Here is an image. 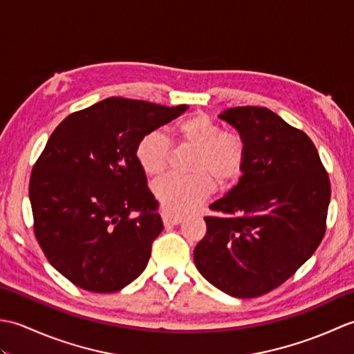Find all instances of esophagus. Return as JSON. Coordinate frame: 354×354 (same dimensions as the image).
I'll return each mask as SVG.
<instances>
[{"label":"esophagus","instance_id":"34e87169","mask_svg":"<svg viewBox=\"0 0 354 354\" xmlns=\"http://www.w3.org/2000/svg\"><path fill=\"white\" fill-rule=\"evenodd\" d=\"M161 217H162L164 225H167V227H170V225H179V223L184 221L183 216L175 214V213H170V212H167V209H162Z\"/></svg>","mask_w":354,"mask_h":354}]
</instances>
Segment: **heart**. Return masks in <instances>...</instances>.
Here are the masks:
<instances>
[{"label": "heart", "instance_id": "b5f03b06", "mask_svg": "<svg viewBox=\"0 0 354 354\" xmlns=\"http://www.w3.org/2000/svg\"><path fill=\"white\" fill-rule=\"evenodd\" d=\"M183 142L198 147L193 155L192 176L169 175L153 187L155 196L170 213L184 214L196 209L214 192V181L221 187L234 184L246 162V145L239 133L227 132L205 114H194L178 126ZM140 167L150 176L165 171L171 156V142L160 129L149 131L135 149Z\"/></svg>", "mask_w": 354, "mask_h": 354}]
</instances>
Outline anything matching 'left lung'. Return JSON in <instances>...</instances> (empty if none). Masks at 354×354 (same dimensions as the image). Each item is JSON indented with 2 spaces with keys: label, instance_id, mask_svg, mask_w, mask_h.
Here are the masks:
<instances>
[{
  "label": "left lung",
  "instance_id": "1",
  "mask_svg": "<svg viewBox=\"0 0 354 354\" xmlns=\"http://www.w3.org/2000/svg\"><path fill=\"white\" fill-rule=\"evenodd\" d=\"M221 120L245 140L236 187L209 205L194 265L217 289L255 298L290 278L326 234L330 179L307 135L268 108L237 106Z\"/></svg>",
  "mask_w": 354,
  "mask_h": 354
}]
</instances>
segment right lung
Segmentation results:
<instances>
[{"instance_id":"obj_1","label":"right lung","mask_w":354,"mask_h":354,"mask_svg":"<svg viewBox=\"0 0 354 354\" xmlns=\"http://www.w3.org/2000/svg\"><path fill=\"white\" fill-rule=\"evenodd\" d=\"M187 108L109 97L53 131L32 170L28 196L37 243L73 284L117 292L147 266L164 227L135 149L142 135Z\"/></svg>"}]
</instances>
